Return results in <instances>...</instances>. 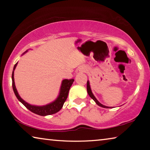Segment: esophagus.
I'll use <instances>...</instances> for the list:
<instances>
[{"label": "esophagus", "mask_w": 150, "mask_h": 150, "mask_svg": "<svg viewBox=\"0 0 150 150\" xmlns=\"http://www.w3.org/2000/svg\"><path fill=\"white\" fill-rule=\"evenodd\" d=\"M81 71H83V72H85V68H83V69L81 70Z\"/></svg>", "instance_id": "obj_1"}]
</instances>
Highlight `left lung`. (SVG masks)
<instances>
[{
    "mask_svg": "<svg viewBox=\"0 0 150 150\" xmlns=\"http://www.w3.org/2000/svg\"><path fill=\"white\" fill-rule=\"evenodd\" d=\"M87 93L88 94V95L90 96V97L92 98L93 100H95V103L97 104L98 106H101V107H103V108H110V107H108V106H106L103 105H102V104L98 102V101L97 100V99H96V98L95 97V96L93 95L92 91H91V87H90V85H89V82H88V81H87Z\"/></svg>",
    "mask_w": 150,
    "mask_h": 150,
    "instance_id": "1",
    "label": "left lung"
}]
</instances>
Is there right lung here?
<instances>
[{"mask_svg": "<svg viewBox=\"0 0 150 150\" xmlns=\"http://www.w3.org/2000/svg\"><path fill=\"white\" fill-rule=\"evenodd\" d=\"M16 65H17V63L14 65L13 71H12V88H13V91L14 92L15 95H16L18 100H20V102L23 104V105L26 106L29 110H30L35 114H36V115H38L40 116L50 115L59 112L63 107V104H64L66 99H67L70 87H71L73 81H74V79H71L63 80L62 86H61L59 95L54 102H53L51 104H49V105H47L43 106H33L31 105H29V104L27 103L26 102H25V101L19 96L18 93L17 92L16 87H15L14 79V71L15 69V68H16Z\"/></svg>", "mask_w": 150, "mask_h": 150, "instance_id": "obj_1", "label": "right lung"}]
</instances>
